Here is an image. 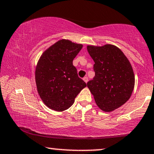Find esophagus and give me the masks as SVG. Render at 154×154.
<instances>
[{
  "label": "esophagus",
  "mask_w": 154,
  "mask_h": 154,
  "mask_svg": "<svg viewBox=\"0 0 154 154\" xmlns=\"http://www.w3.org/2000/svg\"><path fill=\"white\" fill-rule=\"evenodd\" d=\"M83 80L85 82V83H87V82L88 81V78L87 76H85V77L83 79Z\"/></svg>",
  "instance_id": "1"
}]
</instances>
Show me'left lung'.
Returning <instances> with one entry per match:
<instances>
[{
  "label": "left lung",
  "mask_w": 154,
  "mask_h": 154,
  "mask_svg": "<svg viewBox=\"0 0 154 154\" xmlns=\"http://www.w3.org/2000/svg\"><path fill=\"white\" fill-rule=\"evenodd\" d=\"M94 61L95 76L87 83L95 101L104 112H112L124 105L131 97L135 78L130 62L118 47L88 45Z\"/></svg>",
  "instance_id": "1"
}]
</instances>
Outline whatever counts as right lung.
Returning a JSON list of instances; mask_svg holds the SVG:
<instances>
[{
    "label": "right lung",
    "instance_id": "obj_1",
    "mask_svg": "<svg viewBox=\"0 0 154 154\" xmlns=\"http://www.w3.org/2000/svg\"><path fill=\"white\" fill-rule=\"evenodd\" d=\"M83 47L81 44L61 39L44 51L35 69V81L42 100L57 112L69 109L75 97L86 87L78 75L73 60Z\"/></svg>",
    "mask_w": 154,
    "mask_h": 154
}]
</instances>
